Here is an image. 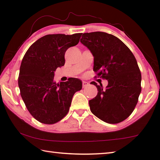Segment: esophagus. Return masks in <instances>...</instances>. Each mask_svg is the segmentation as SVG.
I'll list each match as a JSON object with an SVG mask.
<instances>
[{"instance_id":"esophagus-1","label":"esophagus","mask_w":160,"mask_h":160,"mask_svg":"<svg viewBox=\"0 0 160 160\" xmlns=\"http://www.w3.org/2000/svg\"><path fill=\"white\" fill-rule=\"evenodd\" d=\"M88 85H89V83L88 82H86V81H83L82 82V88H86L87 86H88Z\"/></svg>"}]
</instances>
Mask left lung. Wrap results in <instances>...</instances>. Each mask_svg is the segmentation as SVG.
Wrapping results in <instances>:
<instances>
[{
  "label": "left lung",
  "instance_id": "left-lung-1",
  "mask_svg": "<svg viewBox=\"0 0 160 160\" xmlns=\"http://www.w3.org/2000/svg\"><path fill=\"white\" fill-rule=\"evenodd\" d=\"M80 42L94 56V71L108 80V85L95 82L97 95L89 101L92 113L108 123H118L133 112L141 92V73L128 47L106 32L84 33Z\"/></svg>",
  "mask_w": 160,
  "mask_h": 160
}]
</instances>
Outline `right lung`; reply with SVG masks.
<instances>
[{
    "label": "right lung",
    "instance_id": "obj_1",
    "mask_svg": "<svg viewBox=\"0 0 160 160\" xmlns=\"http://www.w3.org/2000/svg\"><path fill=\"white\" fill-rule=\"evenodd\" d=\"M82 33L47 34L32 44L22 61L18 85L27 109L39 122L53 124L69 111L72 98L82 82L71 78L56 83L54 72L64 66L65 53L77 45Z\"/></svg>",
    "mask_w": 160,
    "mask_h": 160
}]
</instances>
